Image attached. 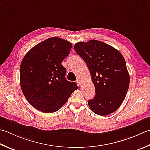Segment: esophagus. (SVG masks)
I'll return each mask as SVG.
<instances>
[{"mask_svg": "<svg viewBox=\"0 0 150 150\" xmlns=\"http://www.w3.org/2000/svg\"><path fill=\"white\" fill-rule=\"evenodd\" d=\"M77 84H78L79 86H81V81L80 79H77Z\"/></svg>", "mask_w": 150, "mask_h": 150, "instance_id": "obj_1", "label": "esophagus"}]
</instances>
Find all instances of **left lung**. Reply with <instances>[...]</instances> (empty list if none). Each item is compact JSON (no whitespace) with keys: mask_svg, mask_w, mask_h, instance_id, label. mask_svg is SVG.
<instances>
[{"mask_svg":"<svg viewBox=\"0 0 150 150\" xmlns=\"http://www.w3.org/2000/svg\"><path fill=\"white\" fill-rule=\"evenodd\" d=\"M74 49L86 62L96 88L88 101L96 114L106 116L120 107L129 86L125 60L118 50L101 41L92 40L75 43Z\"/></svg>","mask_w":150,"mask_h":150,"instance_id":"8db88e82","label":"left lung"}]
</instances>
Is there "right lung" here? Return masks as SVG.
Here are the masks:
<instances>
[{"label": "right lung", "mask_w": 150, "mask_h": 150, "mask_svg": "<svg viewBox=\"0 0 150 150\" xmlns=\"http://www.w3.org/2000/svg\"><path fill=\"white\" fill-rule=\"evenodd\" d=\"M72 44L60 38H50L32 47L20 66V85L29 103L45 113L54 112L79 88L65 77L62 62L69 54Z\"/></svg>", "instance_id": "right-lung-1"}]
</instances>
